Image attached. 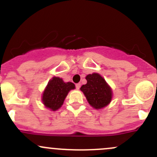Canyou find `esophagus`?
Wrapping results in <instances>:
<instances>
[{"instance_id": "1", "label": "esophagus", "mask_w": 157, "mask_h": 157, "mask_svg": "<svg viewBox=\"0 0 157 157\" xmlns=\"http://www.w3.org/2000/svg\"><path fill=\"white\" fill-rule=\"evenodd\" d=\"M80 87H81V84L80 83H78V84H76V85H75V88H76V89H79V88H80Z\"/></svg>"}]
</instances>
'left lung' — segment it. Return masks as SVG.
<instances>
[{
	"mask_svg": "<svg viewBox=\"0 0 157 157\" xmlns=\"http://www.w3.org/2000/svg\"><path fill=\"white\" fill-rule=\"evenodd\" d=\"M87 84L81 87L88 102L97 109L105 107L112 100L113 91L105 79L98 73L89 74L85 77Z\"/></svg>",
	"mask_w": 157,
	"mask_h": 157,
	"instance_id": "8db88e82",
	"label": "left lung"
}]
</instances>
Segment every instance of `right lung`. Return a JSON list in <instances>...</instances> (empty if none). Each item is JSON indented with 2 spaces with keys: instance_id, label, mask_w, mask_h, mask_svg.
I'll list each match as a JSON object with an SVG mask.
<instances>
[{
  "instance_id": "add662e5",
  "label": "right lung",
  "mask_w": 157,
  "mask_h": 157,
  "mask_svg": "<svg viewBox=\"0 0 157 157\" xmlns=\"http://www.w3.org/2000/svg\"><path fill=\"white\" fill-rule=\"evenodd\" d=\"M75 89L72 82H64L59 77L49 81L42 95V102L47 108L56 111L61 107L69 90Z\"/></svg>"
}]
</instances>
